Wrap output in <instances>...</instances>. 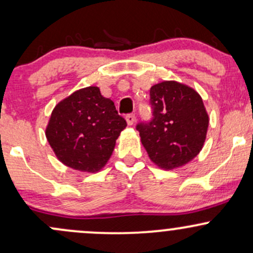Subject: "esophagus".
Listing matches in <instances>:
<instances>
[{"mask_svg": "<svg viewBox=\"0 0 253 253\" xmlns=\"http://www.w3.org/2000/svg\"><path fill=\"white\" fill-rule=\"evenodd\" d=\"M126 121H127V124L129 125V126H132V125L134 124V121H135V115L134 114H127L126 115Z\"/></svg>", "mask_w": 253, "mask_h": 253, "instance_id": "obj_1", "label": "esophagus"}]
</instances>
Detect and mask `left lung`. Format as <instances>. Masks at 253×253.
<instances>
[{"label": "left lung", "instance_id": "8db88e82", "mask_svg": "<svg viewBox=\"0 0 253 253\" xmlns=\"http://www.w3.org/2000/svg\"><path fill=\"white\" fill-rule=\"evenodd\" d=\"M152 119L136 125L147 155L157 167L175 169L199 155L207 135L208 118L201 96L176 81L150 89Z\"/></svg>", "mask_w": 253, "mask_h": 253}]
</instances>
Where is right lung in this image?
<instances>
[{"mask_svg":"<svg viewBox=\"0 0 253 253\" xmlns=\"http://www.w3.org/2000/svg\"><path fill=\"white\" fill-rule=\"evenodd\" d=\"M126 120L97 86L72 92L54 107L46 138L57 158L71 169L96 172L107 164Z\"/></svg>","mask_w":253,"mask_h":253,"instance_id":"add662e5","label":"right lung"}]
</instances>
